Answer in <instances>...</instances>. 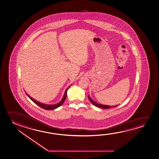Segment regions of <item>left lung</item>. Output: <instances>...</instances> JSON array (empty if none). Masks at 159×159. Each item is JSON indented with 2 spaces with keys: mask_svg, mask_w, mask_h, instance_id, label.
<instances>
[{
  "mask_svg": "<svg viewBox=\"0 0 159 159\" xmlns=\"http://www.w3.org/2000/svg\"><path fill=\"white\" fill-rule=\"evenodd\" d=\"M88 98L89 99V101H90L91 103L93 104L94 106H96V107H98V108H101L102 109H109L111 108H113V107H116L117 106H119V105H116V106H111L98 103H97L95 101H94L91 98L89 95H88Z\"/></svg>",
  "mask_w": 159,
  "mask_h": 159,
  "instance_id": "left-lung-1",
  "label": "left lung"
}]
</instances>
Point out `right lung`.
<instances>
[{
	"label": "right lung",
	"mask_w": 159,
	"mask_h": 159,
	"mask_svg": "<svg viewBox=\"0 0 159 159\" xmlns=\"http://www.w3.org/2000/svg\"><path fill=\"white\" fill-rule=\"evenodd\" d=\"M71 85L69 86L67 88V89H66L65 92V93L63 94V97L62 99L61 100L60 102H59L58 103L55 104H48L43 103H41L39 101H36L35 99L33 98L32 97H31L30 96H29L27 93H26V94L27 95L28 97L30 99L31 101H33V102H34L38 106H39L41 108H42L43 109H45L46 110H53V109H55L59 107H60L62 105V104L63 103V102L65 101L66 98L67 97V90L68 89V88L70 87V86Z\"/></svg>",
	"instance_id": "obj_1"
}]
</instances>
